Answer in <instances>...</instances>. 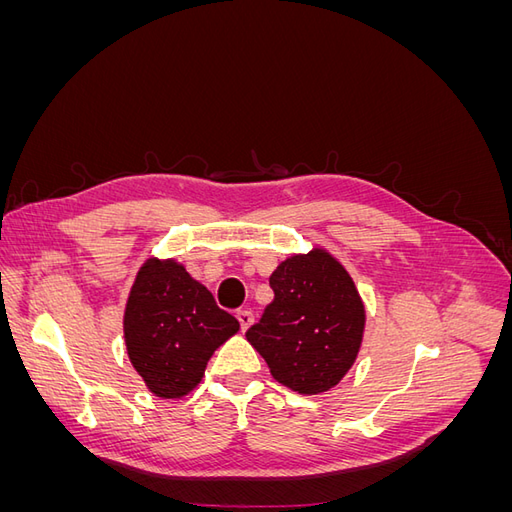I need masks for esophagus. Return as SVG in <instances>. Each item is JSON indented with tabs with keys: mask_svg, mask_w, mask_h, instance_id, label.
<instances>
[{
	"mask_svg": "<svg viewBox=\"0 0 512 512\" xmlns=\"http://www.w3.org/2000/svg\"><path fill=\"white\" fill-rule=\"evenodd\" d=\"M237 320L241 324V331H247L254 324V314L247 312V309H243V312H237Z\"/></svg>",
	"mask_w": 512,
	"mask_h": 512,
	"instance_id": "obj_1",
	"label": "esophagus"
}]
</instances>
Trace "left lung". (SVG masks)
I'll return each mask as SVG.
<instances>
[{
  "instance_id": "1",
  "label": "left lung",
  "mask_w": 512,
  "mask_h": 512,
  "mask_svg": "<svg viewBox=\"0 0 512 512\" xmlns=\"http://www.w3.org/2000/svg\"><path fill=\"white\" fill-rule=\"evenodd\" d=\"M269 284L273 301L245 337L271 376L301 395L333 389L354 365L365 331V305L342 262L322 247L294 254Z\"/></svg>"
}]
</instances>
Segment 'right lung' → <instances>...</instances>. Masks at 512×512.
I'll return each instance as SVG.
<instances>
[{
    "label": "right lung",
    "instance_id": "1",
    "mask_svg": "<svg viewBox=\"0 0 512 512\" xmlns=\"http://www.w3.org/2000/svg\"><path fill=\"white\" fill-rule=\"evenodd\" d=\"M239 331L213 294L173 258H149L138 269L123 314L132 367L162 399L194 391L213 352Z\"/></svg>",
    "mask_w": 512,
    "mask_h": 512
}]
</instances>
